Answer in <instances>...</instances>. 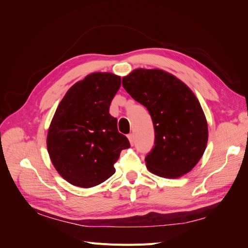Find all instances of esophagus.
<instances>
[{"label": "esophagus", "instance_id": "1", "mask_svg": "<svg viewBox=\"0 0 248 248\" xmlns=\"http://www.w3.org/2000/svg\"><path fill=\"white\" fill-rule=\"evenodd\" d=\"M127 138H128V140H129V141H130V144H131V145H133L134 140H133V136H132V133H129L128 136H127Z\"/></svg>", "mask_w": 248, "mask_h": 248}]
</instances>
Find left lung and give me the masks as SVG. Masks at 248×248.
Here are the masks:
<instances>
[{
	"instance_id": "left-lung-1",
	"label": "left lung",
	"mask_w": 248,
	"mask_h": 248,
	"mask_svg": "<svg viewBox=\"0 0 248 248\" xmlns=\"http://www.w3.org/2000/svg\"><path fill=\"white\" fill-rule=\"evenodd\" d=\"M122 85L152 118L155 146L145 159L147 169L169 179L189 172L208 142L207 120L197 96L171 73L156 68L134 69Z\"/></svg>"
}]
</instances>
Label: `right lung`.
Wrapping results in <instances>:
<instances>
[{
	"label": "right lung",
	"instance_id": "add662e5",
	"mask_svg": "<svg viewBox=\"0 0 248 248\" xmlns=\"http://www.w3.org/2000/svg\"><path fill=\"white\" fill-rule=\"evenodd\" d=\"M121 86L110 72H93L76 82L56 109L46 146L59 175L67 182L90 188L115 174L120 152L130 147L118 131L109 106Z\"/></svg>",
	"mask_w": 248,
	"mask_h": 248
}]
</instances>
